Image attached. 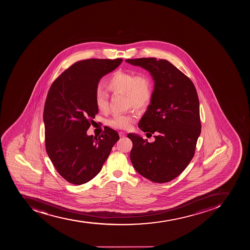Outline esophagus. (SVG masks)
Listing matches in <instances>:
<instances>
[{
	"label": "esophagus",
	"mask_w": 250,
	"mask_h": 250,
	"mask_svg": "<svg viewBox=\"0 0 250 250\" xmlns=\"http://www.w3.org/2000/svg\"><path fill=\"white\" fill-rule=\"evenodd\" d=\"M119 136L121 137H125L126 136L125 133L124 132H119Z\"/></svg>",
	"instance_id": "1"
}]
</instances>
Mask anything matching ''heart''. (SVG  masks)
Segmentation results:
<instances>
[{"label": "heart", "mask_w": 250, "mask_h": 250, "mask_svg": "<svg viewBox=\"0 0 250 250\" xmlns=\"http://www.w3.org/2000/svg\"><path fill=\"white\" fill-rule=\"evenodd\" d=\"M106 87L111 92L125 94L127 107L137 109L146 108L153 97L150 78L145 74L136 75L133 72L117 71L108 80ZM95 104L101 113H106L108 110V97L100 89L96 91ZM134 117L132 113L116 114L108 120V125L117 129H127L130 127Z\"/></svg>", "instance_id": "heart-1"}]
</instances>
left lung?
I'll return each instance as SVG.
<instances>
[{
    "label": "left lung",
    "mask_w": 250,
    "mask_h": 250,
    "mask_svg": "<svg viewBox=\"0 0 250 250\" xmlns=\"http://www.w3.org/2000/svg\"><path fill=\"white\" fill-rule=\"evenodd\" d=\"M125 62L148 71L154 81L150 104L138 127L150 135L155 133V142L128 133L133 142L131 162L149 181L168 182L186 169L194 156L201 128L197 90L192 81L167 60L144 58Z\"/></svg>",
    "instance_id": "left-lung-1"
}]
</instances>
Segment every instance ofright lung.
Masks as SVG:
<instances>
[{
  "label": "right lung",
  "mask_w": 250,
  "mask_h": 250,
  "mask_svg": "<svg viewBox=\"0 0 250 250\" xmlns=\"http://www.w3.org/2000/svg\"><path fill=\"white\" fill-rule=\"evenodd\" d=\"M122 61L76 62L49 88L43 114L45 148L58 173L69 183L82 185L93 179L119 140L117 131L108 127L98 138L88 136L87 130L98 113L95 93L100 80Z\"/></svg>",
  "instance_id": "add662e5"
}]
</instances>
